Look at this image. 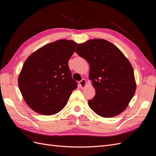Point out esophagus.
Masks as SVG:
<instances>
[{"label": "esophagus", "instance_id": "1", "mask_svg": "<svg viewBox=\"0 0 156 156\" xmlns=\"http://www.w3.org/2000/svg\"><path fill=\"white\" fill-rule=\"evenodd\" d=\"M86 84H87V81L84 79H83L81 81H80L79 83V87L81 88H84L86 86Z\"/></svg>", "mask_w": 156, "mask_h": 156}]
</instances>
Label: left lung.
<instances>
[{"mask_svg":"<svg viewBox=\"0 0 156 156\" xmlns=\"http://www.w3.org/2000/svg\"><path fill=\"white\" fill-rule=\"evenodd\" d=\"M75 52L90 65L89 78L96 94L88 100L89 107L104 118L120 114L136 90L133 69L129 60L117 47L103 39L79 44Z\"/></svg>","mask_w":156,"mask_h":156,"instance_id":"8db88e82","label":"left lung"}]
</instances>
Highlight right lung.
<instances>
[{
    "label": "right lung",
    "mask_w": 156,
    "mask_h": 156,
    "mask_svg": "<svg viewBox=\"0 0 156 156\" xmlns=\"http://www.w3.org/2000/svg\"><path fill=\"white\" fill-rule=\"evenodd\" d=\"M77 45L72 40H57L37 49L26 60L18 85L33 111L52 115L66 105L72 91L77 88L68 66Z\"/></svg>",
    "instance_id": "right-lung-1"
}]
</instances>
